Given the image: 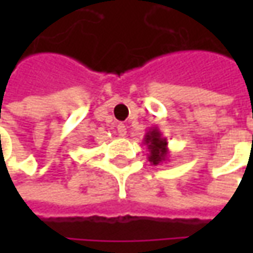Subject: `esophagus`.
I'll use <instances>...</instances> for the list:
<instances>
[{"label": "esophagus", "mask_w": 253, "mask_h": 253, "mask_svg": "<svg viewBox=\"0 0 253 253\" xmlns=\"http://www.w3.org/2000/svg\"><path fill=\"white\" fill-rule=\"evenodd\" d=\"M117 132H118V135L122 136V138L126 136V126H125L124 124H120V125L117 126Z\"/></svg>", "instance_id": "1"}]
</instances>
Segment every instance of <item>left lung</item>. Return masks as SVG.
<instances>
[{"label": "left lung", "instance_id": "8db88e82", "mask_svg": "<svg viewBox=\"0 0 253 253\" xmlns=\"http://www.w3.org/2000/svg\"><path fill=\"white\" fill-rule=\"evenodd\" d=\"M143 145L148 146V161L152 165L158 166L163 162L169 159V148H168V139L163 136L158 126H153L145 133Z\"/></svg>", "mask_w": 253, "mask_h": 253}]
</instances>
